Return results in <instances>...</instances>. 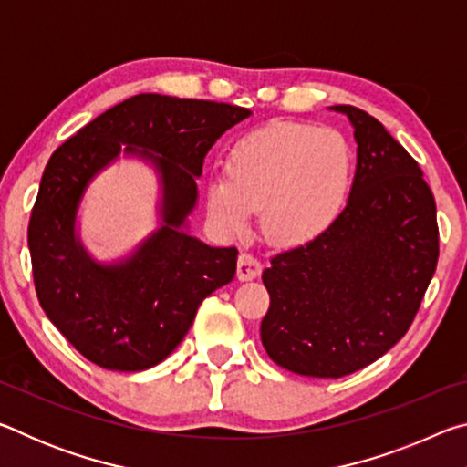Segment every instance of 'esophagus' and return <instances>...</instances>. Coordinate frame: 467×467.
Segmentation results:
<instances>
[{
	"label": "esophagus",
	"instance_id": "esophagus-1",
	"mask_svg": "<svg viewBox=\"0 0 467 467\" xmlns=\"http://www.w3.org/2000/svg\"><path fill=\"white\" fill-rule=\"evenodd\" d=\"M259 274H262V264H259V259L253 255V253L243 251L239 255V264H236V275H239V280H253L257 278Z\"/></svg>",
	"mask_w": 467,
	"mask_h": 467
}]
</instances>
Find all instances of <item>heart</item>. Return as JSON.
Returning <instances> with one entry per match:
<instances>
[{
    "label": "heart",
    "instance_id": "1",
    "mask_svg": "<svg viewBox=\"0 0 467 467\" xmlns=\"http://www.w3.org/2000/svg\"><path fill=\"white\" fill-rule=\"evenodd\" d=\"M226 177L205 185V205L226 233H239L262 208V231L275 244L317 239L342 214L354 154L336 130L272 121L244 133L226 154Z\"/></svg>",
    "mask_w": 467,
    "mask_h": 467
}]
</instances>
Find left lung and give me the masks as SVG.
<instances>
[{"mask_svg": "<svg viewBox=\"0 0 467 467\" xmlns=\"http://www.w3.org/2000/svg\"><path fill=\"white\" fill-rule=\"evenodd\" d=\"M357 172L342 214L317 239L272 257L262 344L275 365L337 379L406 336L439 259L437 203L422 171L375 117L350 105Z\"/></svg>", "mask_w": 467, "mask_h": 467, "instance_id": "obj_1", "label": "left lung"}]
</instances>
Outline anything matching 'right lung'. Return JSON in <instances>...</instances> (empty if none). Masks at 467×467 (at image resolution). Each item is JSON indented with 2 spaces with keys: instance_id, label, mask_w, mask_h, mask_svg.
Here are the masks:
<instances>
[{
  "instance_id": "right-lung-1",
  "label": "right lung",
  "mask_w": 467,
  "mask_h": 467,
  "mask_svg": "<svg viewBox=\"0 0 467 467\" xmlns=\"http://www.w3.org/2000/svg\"><path fill=\"white\" fill-rule=\"evenodd\" d=\"M249 115L226 102L138 94L84 125L49 158L28 224L35 288L47 317L94 365L133 373L162 362L202 300L234 278L239 251L210 247L183 226L205 154ZM121 145L152 161L161 177V228L130 258L99 265L77 239L75 214L85 187Z\"/></svg>"
}]
</instances>
